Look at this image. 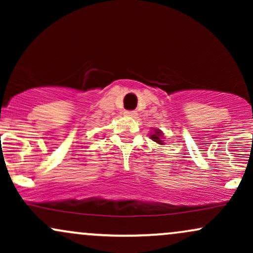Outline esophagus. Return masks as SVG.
I'll return each instance as SVG.
<instances>
[{"instance_id": "obj_1", "label": "esophagus", "mask_w": 253, "mask_h": 253, "mask_svg": "<svg viewBox=\"0 0 253 253\" xmlns=\"http://www.w3.org/2000/svg\"><path fill=\"white\" fill-rule=\"evenodd\" d=\"M125 114L127 115V117H130V118H134L136 115V112L135 110H128V112H126Z\"/></svg>"}]
</instances>
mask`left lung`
Masks as SVG:
<instances>
[{
  "label": "left lung",
  "mask_w": 253,
  "mask_h": 253,
  "mask_svg": "<svg viewBox=\"0 0 253 253\" xmlns=\"http://www.w3.org/2000/svg\"><path fill=\"white\" fill-rule=\"evenodd\" d=\"M162 138H163V133H162L161 129H155V132L151 133V139H152L153 141H156V143L163 144Z\"/></svg>",
  "instance_id": "1"
}]
</instances>
